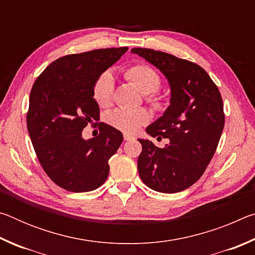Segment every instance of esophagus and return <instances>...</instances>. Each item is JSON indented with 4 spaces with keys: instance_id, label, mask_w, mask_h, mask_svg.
Listing matches in <instances>:
<instances>
[{
    "instance_id": "34e87169",
    "label": "esophagus",
    "mask_w": 255,
    "mask_h": 255,
    "mask_svg": "<svg viewBox=\"0 0 255 255\" xmlns=\"http://www.w3.org/2000/svg\"><path fill=\"white\" fill-rule=\"evenodd\" d=\"M124 139H125V140H130V139H133V136H131V135H128V133H124Z\"/></svg>"
}]
</instances>
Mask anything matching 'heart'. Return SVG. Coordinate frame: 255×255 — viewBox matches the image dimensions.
I'll list each match as a JSON object with an SVG mask.
<instances>
[{"label": "heart", "mask_w": 255, "mask_h": 255, "mask_svg": "<svg viewBox=\"0 0 255 255\" xmlns=\"http://www.w3.org/2000/svg\"><path fill=\"white\" fill-rule=\"evenodd\" d=\"M125 75H126L127 80L137 86L141 92L147 94L149 101H152L155 106L159 105L158 99L154 98L152 93L158 90L159 85H161V79L152 67L145 65V64H137V65L128 68ZM114 76L110 72H105L98 77L96 83H94V100L102 107L109 106L112 100V96H114ZM148 120L149 114L143 108H139V109L118 108L108 115V122L112 127L127 133L136 132Z\"/></svg>", "instance_id": "b5f03b06"}]
</instances>
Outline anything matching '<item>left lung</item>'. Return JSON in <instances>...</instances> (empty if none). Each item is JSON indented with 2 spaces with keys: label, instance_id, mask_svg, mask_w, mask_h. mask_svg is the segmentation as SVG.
I'll list each match as a JSON object with an SVG mask.
<instances>
[{
  "label": "left lung",
  "instance_id": "left-lung-1",
  "mask_svg": "<svg viewBox=\"0 0 255 255\" xmlns=\"http://www.w3.org/2000/svg\"><path fill=\"white\" fill-rule=\"evenodd\" d=\"M166 77L170 106L146 128L152 137L169 138L158 148L138 139L143 150L137 169L143 182L155 191L175 193L191 187L213 158L225 124L222 96L204 68L163 51L132 48Z\"/></svg>",
  "mask_w": 255,
  "mask_h": 255
}]
</instances>
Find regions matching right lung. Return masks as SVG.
<instances>
[{
  "label": "right lung",
  "mask_w": 255,
  "mask_h": 255,
  "mask_svg": "<svg viewBox=\"0 0 255 255\" xmlns=\"http://www.w3.org/2000/svg\"><path fill=\"white\" fill-rule=\"evenodd\" d=\"M128 47L86 51L56 59L38 76L30 92L27 127L34 152L47 175L60 188L88 192L105 183L109 158L123 133L103 125L98 137L82 131L99 118L93 86Z\"/></svg>",
  "instance_id": "1"
}]
</instances>
